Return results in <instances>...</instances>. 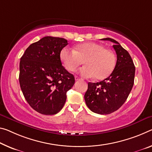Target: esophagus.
I'll use <instances>...</instances> for the list:
<instances>
[{
	"instance_id": "obj_1",
	"label": "esophagus",
	"mask_w": 152,
	"mask_h": 152,
	"mask_svg": "<svg viewBox=\"0 0 152 152\" xmlns=\"http://www.w3.org/2000/svg\"><path fill=\"white\" fill-rule=\"evenodd\" d=\"M80 80V78H79L78 76H75V80H76V81H77V80Z\"/></svg>"
}]
</instances>
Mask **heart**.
<instances>
[{
  "instance_id": "1",
  "label": "heart",
  "mask_w": 152,
  "mask_h": 152,
  "mask_svg": "<svg viewBox=\"0 0 152 152\" xmlns=\"http://www.w3.org/2000/svg\"><path fill=\"white\" fill-rule=\"evenodd\" d=\"M60 57L68 71L74 70L85 61L86 66L79 69V73L86 78L95 77L98 80L109 76L115 64L114 54L104 46L95 42L83 43L74 50L64 48Z\"/></svg>"
}]
</instances>
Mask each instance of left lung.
<instances>
[{
  "instance_id": "8db88e82",
  "label": "left lung",
  "mask_w": 152,
  "mask_h": 152,
  "mask_svg": "<svg viewBox=\"0 0 152 152\" xmlns=\"http://www.w3.org/2000/svg\"><path fill=\"white\" fill-rule=\"evenodd\" d=\"M110 40L117 55L116 64L112 74L97 83H88L85 100L88 107L99 114H109L124 104L134 85L135 67L131 55L116 40Z\"/></svg>"
}]
</instances>
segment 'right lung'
I'll return each mask as SVG.
<instances>
[{
  "mask_svg": "<svg viewBox=\"0 0 152 152\" xmlns=\"http://www.w3.org/2000/svg\"><path fill=\"white\" fill-rule=\"evenodd\" d=\"M67 44L63 38L45 37L29 46L20 59L21 89L29 105L40 114L58 113L75 83L60 59V53Z\"/></svg>",
  "mask_w": 152,
  "mask_h": 152,
  "instance_id": "1",
  "label": "right lung"
}]
</instances>
